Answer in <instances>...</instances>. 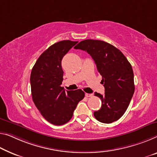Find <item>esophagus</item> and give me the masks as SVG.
Segmentation results:
<instances>
[{"label": "esophagus", "instance_id": "esophagus-1", "mask_svg": "<svg viewBox=\"0 0 157 157\" xmlns=\"http://www.w3.org/2000/svg\"><path fill=\"white\" fill-rule=\"evenodd\" d=\"M85 95H86V97H87V98H90L93 96V94H90V93H86Z\"/></svg>", "mask_w": 157, "mask_h": 157}]
</instances>
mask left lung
Returning a JSON list of instances; mask_svg holds the SVG:
<instances>
[{
  "instance_id": "left-lung-1",
  "label": "left lung",
  "mask_w": 157,
  "mask_h": 157,
  "mask_svg": "<svg viewBox=\"0 0 157 157\" xmlns=\"http://www.w3.org/2000/svg\"><path fill=\"white\" fill-rule=\"evenodd\" d=\"M74 48L88 52L102 76L101 83L105 92L104 95L95 93L102 101V107L94 112V117L104 124L119 120L126 111L135 91L131 64L118 48L102 40H84Z\"/></svg>"
}]
</instances>
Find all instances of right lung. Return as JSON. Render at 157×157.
I'll return each instance as SVG.
<instances>
[{"mask_svg": "<svg viewBox=\"0 0 157 157\" xmlns=\"http://www.w3.org/2000/svg\"><path fill=\"white\" fill-rule=\"evenodd\" d=\"M78 41L62 40L40 55L30 76L31 95L36 107L50 124L60 126L69 121L85 93L81 89L65 91L61 86L64 71L62 59Z\"/></svg>", "mask_w": 157, "mask_h": 157, "instance_id": "obj_1", "label": "right lung"}]
</instances>
